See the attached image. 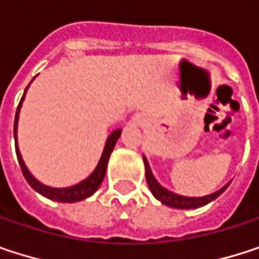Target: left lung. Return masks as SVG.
<instances>
[{
	"instance_id": "obj_1",
	"label": "left lung",
	"mask_w": 259,
	"mask_h": 259,
	"mask_svg": "<svg viewBox=\"0 0 259 259\" xmlns=\"http://www.w3.org/2000/svg\"><path fill=\"white\" fill-rule=\"evenodd\" d=\"M144 159V165H145V179H147V184L151 190V193L154 195L156 199H159L162 204L168 205V207H172V208H183V210H189V208H199L211 201H214L216 198H219L225 189L230 186V183H227L224 187H221L219 190L210 193V195H205V196H183L179 195L176 192H171L168 190L166 187H163L159 181L156 180V177L153 176L151 172V168H150V163L147 160L145 156H142Z\"/></svg>"
}]
</instances>
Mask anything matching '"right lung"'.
Instances as JSON below:
<instances>
[{
	"label": "right lung",
	"instance_id": "obj_1",
	"mask_svg": "<svg viewBox=\"0 0 259 259\" xmlns=\"http://www.w3.org/2000/svg\"><path fill=\"white\" fill-rule=\"evenodd\" d=\"M29 88V85L25 88V93L19 102V106H18V111H16V117H15V144H16V156H18V160H19V165H21V169H22V174L25 177V180L28 181V184L35 190L38 192L40 195H43L45 198L48 199H52V201H57V202H78L82 199H87L88 196H91L102 184V181L105 179V174H106V168H108V162H109V157H111V153L118 141V138L121 136V129H115L106 139L105 142V147H103V151H102V156L99 159V163L97 166L94 168V171L82 181H79L73 186H69V187H51V186H46L43 183L37 180L31 172L29 169L26 168L25 162L22 159V154L19 151V147H18V121H19V112H21V108H22V102L25 99L26 90Z\"/></svg>",
	"mask_w": 259,
	"mask_h": 259
}]
</instances>
